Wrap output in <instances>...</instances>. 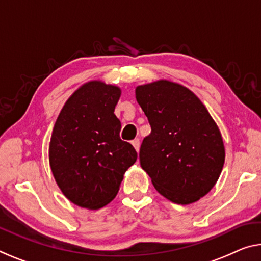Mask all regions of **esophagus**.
I'll list each match as a JSON object with an SVG mask.
<instances>
[{
    "instance_id": "1",
    "label": "esophagus",
    "mask_w": 261,
    "mask_h": 261,
    "mask_svg": "<svg viewBox=\"0 0 261 261\" xmlns=\"http://www.w3.org/2000/svg\"><path fill=\"white\" fill-rule=\"evenodd\" d=\"M132 145H134V147L136 148V151H139V147H140V140L138 138H136L132 140Z\"/></svg>"
}]
</instances>
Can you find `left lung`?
Segmentation results:
<instances>
[{
	"instance_id": "8db88e82",
	"label": "left lung",
	"mask_w": 261,
	"mask_h": 261,
	"mask_svg": "<svg viewBox=\"0 0 261 261\" xmlns=\"http://www.w3.org/2000/svg\"><path fill=\"white\" fill-rule=\"evenodd\" d=\"M136 98L151 125L140 146V166L169 201L200 200L217 182L224 165L216 123L195 94L166 80L137 87Z\"/></svg>"
}]
</instances>
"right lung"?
Masks as SVG:
<instances>
[{
	"label": "right lung",
	"mask_w": 261,
	"mask_h": 261,
	"mask_svg": "<svg viewBox=\"0 0 261 261\" xmlns=\"http://www.w3.org/2000/svg\"><path fill=\"white\" fill-rule=\"evenodd\" d=\"M118 87L92 81L80 87L61 109L49 142V166L64 195L74 204L98 209L117 194L123 175L137 160L119 137L114 114Z\"/></svg>",
	"instance_id": "right-lung-1"
}]
</instances>
